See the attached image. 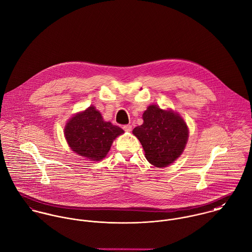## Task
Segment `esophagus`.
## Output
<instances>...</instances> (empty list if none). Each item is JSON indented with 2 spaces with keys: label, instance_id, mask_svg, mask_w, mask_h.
Here are the masks:
<instances>
[{
  "label": "esophagus",
  "instance_id": "obj_1",
  "mask_svg": "<svg viewBox=\"0 0 252 252\" xmlns=\"http://www.w3.org/2000/svg\"><path fill=\"white\" fill-rule=\"evenodd\" d=\"M123 128H124V130L126 131V132H130L131 129H132V126H131L130 125H126V126H123Z\"/></svg>",
  "mask_w": 252,
  "mask_h": 252
}]
</instances>
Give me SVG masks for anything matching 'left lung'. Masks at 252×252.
Segmentation results:
<instances>
[{
	"label": "left lung",
	"instance_id": "obj_1",
	"mask_svg": "<svg viewBox=\"0 0 252 252\" xmlns=\"http://www.w3.org/2000/svg\"><path fill=\"white\" fill-rule=\"evenodd\" d=\"M143 124L132 133L140 141L147 160L157 167H165L184 151L189 129L179 114L150 105L143 113Z\"/></svg>",
	"mask_w": 252,
	"mask_h": 252
}]
</instances>
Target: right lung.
Returning <instances> with one entry per match:
<instances>
[{
  "label": "right lung",
  "instance_id": "right-lung-1",
  "mask_svg": "<svg viewBox=\"0 0 252 252\" xmlns=\"http://www.w3.org/2000/svg\"><path fill=\"white\" fill-rule=\"evenodd\" d=\"M124 132L120 126L105 122L94 106L73 116L64 128L66 141L72 151L91 160L104 158L113 141Z\"/></svg>",
  "mask_w": 252,
  "mask_h": 252
}]
</instances>
